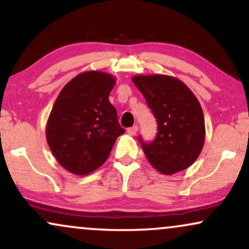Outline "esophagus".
<instances>
[{"mask_svg": "<svg viewBox=\"0 0 249 249\" xmlns=\"http://www.w3.org/2000/svg\"><path fill=\"white\" fill-rule=\"evenodd\" d=\"M137 131H138L137 125H132V127L127 129V132H128L129 135H130V136H134V135H136Z\"/></svg>", "mask_w": 249, "mask_h": 249, "instance_id": "esophagus-1", "label": "esophagus"}]
</instances>
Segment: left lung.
I'll use <instances>...</instances> for the list:
<instances>
[{"label": "left lung", "mask_w": 249, "mask_h": 249, "mask_svg": "<svg viewBox=\"0 0 249 249\" xmlns=\"http://www.w3.org/2000/svg\"><path fill=\"white\" fill-rule=\"evenodd\" d=\"M132 82L143 93L157 119L158 134L151 143L140 137L148 162L164 175L189 168L205 143L201 105L178 79L162 75H136Z\"/></svg>", "instance_id": "obj_1"}]
</instances>
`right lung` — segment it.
<instances>
[{
    "mask_svg": "<svg viewBox=\"0 0 249 249\" xmlns=\"http://www.w3.org/2000/svg\"><path fill=\"white\" fill-rule=\"evenodd\" d=\"M114 85L111 74L89 71L71 80L58 95L46 136L56 160L70 173L87 175L101 167L124 132L108 101Z\"/></svg>",
    "mask_w": 249,
    "mask_h": 249,
    "instance_id": "obj_1",
    "label": "right lung"
}]
</instances>
